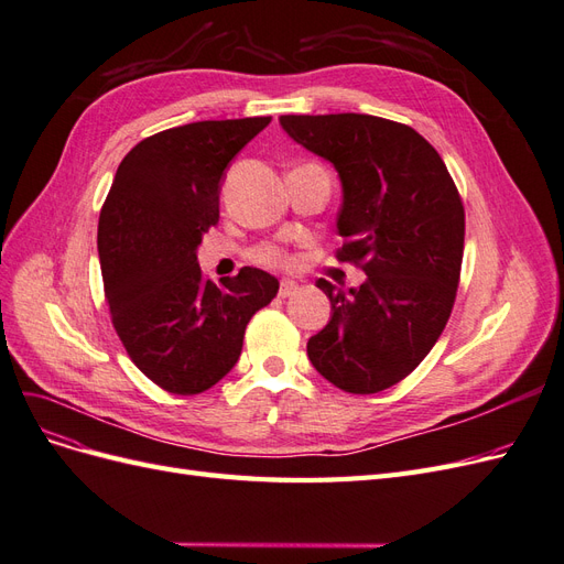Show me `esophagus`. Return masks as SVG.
Here are the masks:
<instances>
[{
  "label": "esophagus",
  "instance_id": "esophagus-1",
  "mask_svg": "<svg viewBox=\"0 0 564 564\" xmlns=\"http://www.w3.org/2000/svg\"><path fill=\"white\" fill-rule=\"evenodd\" d=\"M296 292H299V282H294V280H282L280 282V299L294 296Z\"/></svg>",
  "mask_w": 564,
  "mask_h": 564
}]
</instances>
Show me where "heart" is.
Wrapping results in <instances>:
<instances>
[{
	"label": "heart",
	"mask_w": 564,
	"mask_h": 564,
	"mask_svg": "<svg viewBox=\"0 0 564 564\" xmlns=\"http://www.w3.org/2000/svg\"><path fill=\"white\" fill-rule=\"evenodd\" d=\"M253 261H259L263 265H282V263H286V256L280 247L265 245V247H259L253 251Z\"/></svg>",
	"instance_id": "b5f03b06"
}]
</instances>
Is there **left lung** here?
Instances as JSON below:
<instances>
[{"label":"left lung","mask_w":564,"mask_h":564,"mask_svg":"<svg viewBox=\"0 0 564 564\" xmlns=\"http://www.w3.org/2000/svg\"><path fill=\"white\" fill-rule=\"evenodd\" d=\"M282 129L327 160L340 178V261L365 270L360 286L315 284L332 301L311 336L313 367L336 388L369 395L412 373L449 319L464 259L466 216L437 150L383 117L282 115Z\"/></svg>","instance_id":"left-lung-1"}]
</instances>
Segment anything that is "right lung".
I'll list each match as a JSON object with an SVG mask.
<instances>
[{
    "instance_id": "add662e5",
    "label": "right lung",
    "mask_w": 564,
    "mask_h": 564,
    "mask_svg": "<svg viewBox=\"0 0 564 564\" xmlns=\"http://www.w3.org/2000/svg\"><path fill=\"white\" fill-rule=\"evenodd\" d=\"M270 117L193 122L131 148L98 218V256L117 336L145 377L197 395L237 365L245 329L280 282L245 265L202 278L197 247L218 224L226 169Z\"/></svg>"
}]
</instances>
